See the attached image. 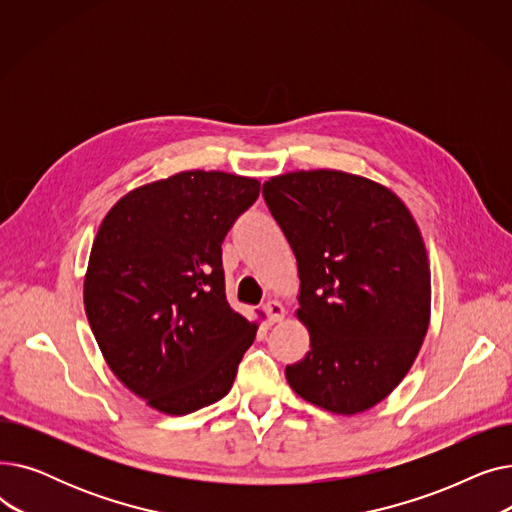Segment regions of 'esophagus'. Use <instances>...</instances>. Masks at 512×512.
<instances>
[{"label":"esophagus","instance_id":"obj_1","mask_svg":"<svg viewBox=\"0 0 512 512\" xmlns=\"http://www.w3.org/2000/svg\"><path fill=\"white\" fill-rule=\"evenodd\" d=\"M263 311H265L267 319H270V324H276V321H282L284 315H286L282 303H278V301H274V299H270V301H267V303L263 305Z\"/></svg>","mask_w":512,"mask_h":512}]
</instances>
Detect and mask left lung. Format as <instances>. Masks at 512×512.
I'll use <instances>...</instances> for the list:
<instances>
[{"mask_svg": "<svg viewBox=\"0 0 512 512\" xmlns=\"http://www.w3.org/2000/svg\"><path fill=\"white\" fill-rule=\"evenodd\" d=\"M263 199L297 257V317L311 340L286 380L319 409L363 413L402 382L427 334L432 274L419 226L390 188L340 170L274 176Z\"/></svg>", "mask_w": 512, "mask_h": 512, "instance_id": "obj_1", "label": "left lung"}]
</instances>
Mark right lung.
Wrapping results in <instances>:
<instances>
[{"instance_id":"1","label":"right lung","mask_w":512,"mask_h":512,"mask_svg":"<svg viewBox=\"0 0 512 512\" xmlns=\"http://www.w3.org/2000/svg\"><path fill=\"white\" fill-rule=\"evenodd\" d=\"M259 180L191 170L124 195L103 218L85 311L105 363L147 405L186 415L224 398L257 321L224 292L222 242Z\"/></svg>"}]
</instances>
